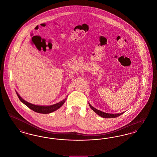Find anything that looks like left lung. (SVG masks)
Returning <instances> with one entry per match:
<instances>
[{
	"label": "left lung",
	"mask_w": 157,
	"mask_h": 157,
	"mask_svg": "<svg viewBox=\"0 0 157 157\" xmlns=\"http://www.w3.org/2000/svg\"><path fill=\"white\" fill-rule=\"evenodd\" d=\"M89 106L90 107V108L93 109L97 114H98V116L103 117V118H116L118 116H121V114H123V113H124V112L123 113H117V114H109V113H104L102 112L100 110L96 109L94 107H93L90 103L89 102Z\"/></svg>",
	"instance_id": "1"
}]
</instances>
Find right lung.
I'll return each instance as SVG.
<instances>
[{
  "mask_svg": "<svg viewBox=\"0 0 157 157\" xmlns=\"http://www.w3.org/2000/svg\"><path fill=\"white\" fill-rule=\"evenodd\" d=\"M16 93L17 94V96H18L19 100L24 104H25L29 109L33 110L35 112L38 113H41V114H49V113H51L56 110L60 109L63 105V104L66 102V101L67 100V98H66L65 99L61 101L57 102L55 104L51 105H35V104H33L32 103L27 102L21 97L20 95L17 93V91H16Z\"/></svg>",
  "mask_w": 157,
  "mask_h": 157,
  "instance_id": "right-lung-1",
  "label": "right lung"
}]
</instances>
